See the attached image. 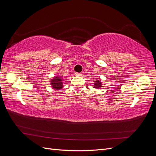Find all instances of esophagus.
Returning <instances> with one entry per match:
<instances>
[{"label": "esophagus", "mask_w": 156, "mask_h": 156, "mask_svg": "<svg viewBox=\"0 0 156 156\" xmlns=\"http://www.w3.org/2000/svg\"><path fill=\"white\" fill-rule=\"evenodd\" d=\"M75 75H76V76H81L82 75V74L81 73H75Z\"/></svg>", "instance_id": "obj_1"}]
</instances>
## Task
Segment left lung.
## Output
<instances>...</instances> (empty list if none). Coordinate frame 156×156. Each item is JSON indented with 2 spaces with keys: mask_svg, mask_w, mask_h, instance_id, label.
Returning <instances> with one entry per match:
<instances>
[{
  "mask_svg": "<svg viewBox=\"0 0 156 156\" xmlns=\"http://www.w3.org/2000/svg\"><path fill=\"white\" fill-rule=\"evenodd\" d=\"M102 87V81H101V79H97L95 83H94V88L96 89H100Z\"/></svg>",
  "mask_w": 156,
  "mask_h": 156,
  "instance_id": "obj_1",
  "label": "left lung"
}]
</instances>
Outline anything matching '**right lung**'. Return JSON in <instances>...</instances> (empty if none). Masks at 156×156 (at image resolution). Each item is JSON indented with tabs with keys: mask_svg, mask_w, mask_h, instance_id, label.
I'll return each instance as SVG.
<instances>
[{
	"mask_svg": "<svg viewBox=\"0 0 156 156\" xmlns=\"http://www.w3.org/2000/svg\"><path fill=\"white\" fill-rule=\"evenodd\" d=\"M63 75H55L51 79L50 81V84L52 88L55 89L56 90H60L64 87L63 85Z\"/></svg>",
	"mask_w": 156,
	"mask_h": 156,
	"instance_id": "right-lung-1",
	"label": "right lung"
}]
</instances>
